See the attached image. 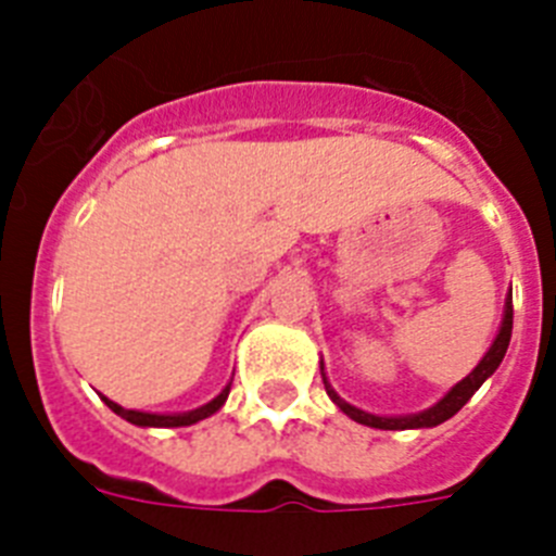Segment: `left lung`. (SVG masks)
Wrapping results in <instances>:
<instances>
[{
    "label": "left lung",
    "mask_w": 556,
    "mask_h": 556,
    "mask_svg": "<svg viewBox=\"0 0 556 556\" xmlns=\"http://www.w3.org/2000/svg\"><path fill=\"white\" fill-rule=\"evenodd\" d=\"M509 337H513V294L507 298V308H504V323H501V331L498 337H495V342L490 345V351L484 353V358H481L479 365H476V370L470 372V376H465L459 381V384L454 387V390L448 392V395L440 401V404H434L431 409L420 412V415H406V417H378V415H367V412L356 409V406H351L348 401H342V397L337 395V392L331 390V384L326 381V376H323V384H326V392L328 397H331L333 404L339 406V409L345 412L351 420H356V424L362 426H372V429H384V431H404V429H431V426H440L445 424L448 417H454L456 412L462 409V406L468 404L470 397H473V392L479 390L484 381H488L490 376H493L495 370H498L501 358H504V353H507L509 348Z\"/></svg>",
    "instance_id": "obj_1"
}]
</instances>
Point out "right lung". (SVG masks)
I'll use <instances>...</instances> for the list:
<instances>
[{
    "label": "right lung",
    "instance_id": "add662e5",
    "mask_svg": "<svg viewBox=\"0 0 556 556\" xmlns=\"http://www.w3.org/2000/svg\"><path fill=\"white\" fill-rule=\"evenodd\" d=\"M230 392V384L225 387L223 392H219L211 404L200 406V409L194 412H184V415H150V412H132V409H125V406L119 404H113V401H108V397H102L108 406H111L113 412L119 417H125L127 424L132 426H152V429H178V426H191V424H198V420H203V417L214 415V412L219 409V406L225 404V397H228Z\"/></svg>",
    "mask_w": 556,
    "mask_h": 556
}]
</instances>
